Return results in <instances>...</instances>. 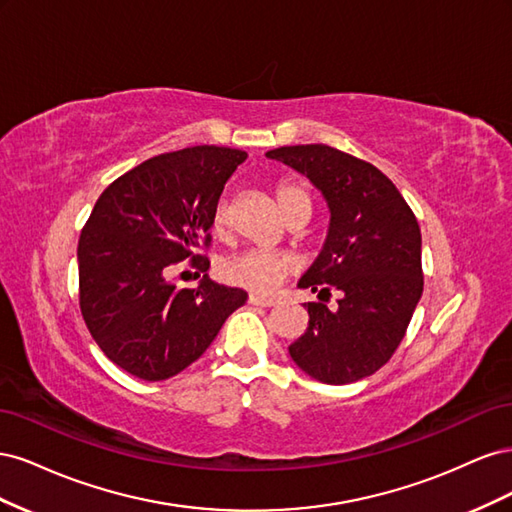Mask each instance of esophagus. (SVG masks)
<instances>
[{
	"instance_id": "34e87169",
	"label": "esophagus",
	"mask_w": 512,
	"mask_h": 512,
	"mask_svg": "<svg viewBox=\"0 0 512 512\" xmlns=\"http://www.w3.org/2000/svg\"><path fill=\"white\" fill-rule=\"evenodd\" d=\"M250 301L252 305H258V307H273L275 305V299L273 297H260V294H250Z\"/></svg>"
}]
</instances>
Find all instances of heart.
Instances as JSON below:
<instances>
[{
    "mask_svg": "<svg viewBox=\"0 0 512 512\" xmlns=\"http://www.w3.org/2000/svg\"><path fill=\"white\" fill-rule=\"evenodd\" d=\"M277 200L284 215H288L292 209L301 205L312 207L309 203V194L305 192L303 185L294 181H284L277 188ZM211 226L215 232H224L230 228V200L222 196L213 207L211 213ZM292 269V260L286 254L280 252H262V250H247L235 256H228L220 262V275L232 286L245 288L256 294L273 292L280 286L286 275Z\"/></svg>",
    "mask_w": 512,
    "mask_h": 512,
    "instance_id": "1",
    "label": "heart"
}]
</instances>
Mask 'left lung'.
I'll return each instance as SVG.
<instances>
[{"label": "left lung", "instance_id": "obj_1", "mask_svg": "<svg viewBox=\"0 0 512 512\" xmlns=\"http://www.w3.org/2000/svg\"><path fill=\"white\" fill-rule=\"evenodd\" d=\"M322 194L327 239L299 288L342 290L337 309L305 303L307 331L290 344L292 361L327 384L363 380L391 359L423 294L421 228L393 181L376 166L329 145L267 151Z\"/></svg>", "mask_w": 512, "mask_h": 512}]
</instances>
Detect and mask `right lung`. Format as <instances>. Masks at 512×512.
<instances>
[{"mask_svg": "<svg viewBox=\"0 0 512 512\" xmlns=\"http://www.w3.org/2000/svg\"><path fill=\"white\" fill-rule=\"evenodd\" d=\"M241 149L198 145L151 158L98 198L79 239L81 312L91 337L117 367L158 382L203 356L247 292L168 280L177 262L207 273L211 213L243 164Z\"/></svg>", "mask_w": 512, "mask_h": 512, "instance_id": "obj_1", "label": "right lung"}]
</instances>
